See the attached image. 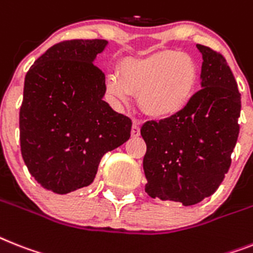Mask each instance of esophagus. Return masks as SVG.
Returning <instances> with one entry per match:
<instances>
[{"instance_id": "1", "label": "esophagus", "mask_w": 253, "mask_h": 253, "mask_svg": "<svg viewBox=\"0 0 253 253\" xmlns=\"http://www.w3.org/2000/svg\"><path fill=\"white\" fill-rule=\"evenodd\" d=\"M131 137H138L141 134V128H139V123L137 120H133V125H131Z\"/></svg>"}]
</instances>
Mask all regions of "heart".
<instances>
[{
    "label": "heart",
    "mask_w": 253,
    "mask_h": 253,
    "mask_svg": "<svg viewBox=\"0 0 253 253\" xmlns=\"http://www.w3.org/2000/svg\"><path fill=\"white\" fill-rule=\"evenodd\" d=\"M198 84L197 64L189 55L164 50L142 58L125 59L119 75H110L106 90L118 103L138 94V106L154 119L174 116L191 101Z\"/></svg>",
    "instance_id": "heart-1"
}]
</instances>
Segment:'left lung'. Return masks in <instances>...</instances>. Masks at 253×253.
Wrapping results in <instances>:
<instances>
[{
    "instance_id": "8db88e82",
    "label": "left lung",
    "mask_w": 253,
    "mask_h": 253,
    "mask_svg": "<svg viewBox=\"0 0 253 253\" xmlns=\"http://www.w3.org/2000/svg\"><path fill=\"white\" fill-rule=\"evenodd\" d=\"M203 55L202 87L174 116L142 125L147 150L145 190L151 198L194 206L224 181L239 134L241 93L230 67L211 47Z\"/></svg>"
}]
</instances>
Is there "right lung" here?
Instances as JSON below:
<instances>
[{"label": "right lung", "mask_w": 253, "mask_h": 253, "mask_svg": "<svg viewBox=\"0 0 253 253\" xmlns=\"http://www.w3.org/2000/svg\"><path fill=\"white\" fill-rule=\"evenodd\" d=\"M106 40H67L26 75L19 112L20 151L42 187L67 194L90 185L106 152L130 137L131 120L103 101L104 74L93 63Z\"/></svg>", "instance_id": "obj_1"}]
</instances>
